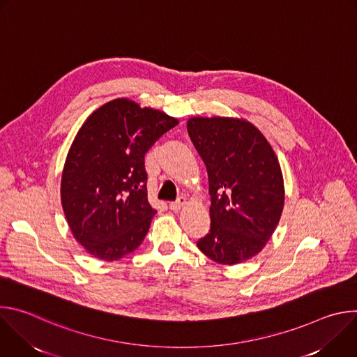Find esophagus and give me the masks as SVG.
Here are the masks:
<instances>
[{
	"mask_svg": "<svg viewBox=\"0 0 357 357\" xmlns=\"http://www.w3.org/2000/svg\"><path fill=\"white\" fill-rule=\"evenodd\" d=\"M185 205H186V197H185V196H181L176 202H171V203H169V209H171L172 212H178V211H181Z\"/></svg>",
	"mask_w": 357,
	"mask_h": 357,
	"instance_id": "1",
	"label": "esophagus"
}]
</instances>
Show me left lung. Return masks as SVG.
<instances>
[{
    "instance_id": "left-lung-1",
    "label": "left lung",
    "mask_w": 357,
    "mask_h": 357,
    "mask_svg": "<svg viewBox=\"0 0 357 357\" xmlns=\"http://www.w3.org/2000/svg\"><path fill=\"white\" fill-rule=\"evenodd\" d=\"M189 137L208 169L211 230L196 244L211 260L233 266L259 254L284 208V179L263 132L234 117H192Z\"/></svg>"
}]
</instances>
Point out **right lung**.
Returning <instances> with one entry per match:
<instances>
[{"mask_svg": "<svg viewBox=\"0 0 357 357\" xmlns=\"http://www.w3.org/2000/svg\"><path fill=\"white\" fill-rule=\"evenodd\" d=\"M178 123L123 97L93 112L77 131L61 200L75 238L91 257L116 261L142 243L157 213L146 197L145 152Z\"/></svg>", "mask_w": 357, "mask_h": 357, "instance_id": "1", "label": "right lung"}]
</instances>
